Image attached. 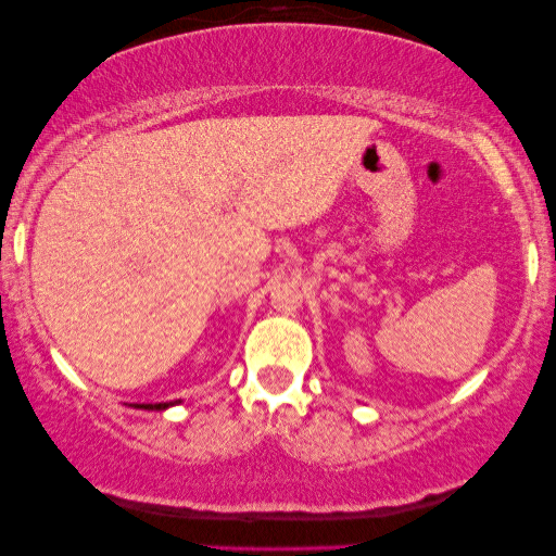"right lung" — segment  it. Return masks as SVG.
Listing matches in <instances>:
<instances>
[{
  "label": "right lung",
  "mask_w": 556,
  "mask_h": 556,
  "mask_svg": "<svg viewBox=\"0 0 556 556\" xmlns=\"http://www.w3.org/2000/svg\"><path fill=\"white\" fill-rule=\"evenodd\" d=\"M179 402H181V400H174V402H156V405H136V407H139V409H159V413H162V409L179 405Z\"/></svg>",
  "instance_id": "1"
}]
</instances>
